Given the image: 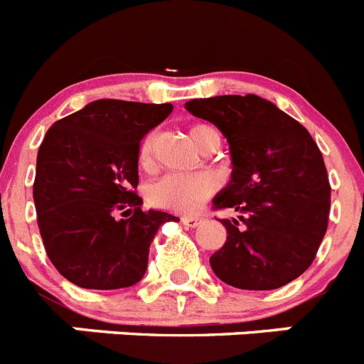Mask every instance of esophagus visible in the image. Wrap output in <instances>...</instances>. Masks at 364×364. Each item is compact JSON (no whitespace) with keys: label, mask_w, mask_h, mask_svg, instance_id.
<instances>
[{"label":"esophagus","mask_w":364,"mask_h":364,"mask_svg":"<svg viewBox=\"0 0 364 364\" xmlns=\"http://www.w3.org/2000/svg\"><path fill=\"white\" fill-rule=\"evenodd\" d=\"M181 221H183V225H186V227H198L203 223V218L201 216H183Z\"/></svg>","instance_id":"34e87169"}]
</instances>
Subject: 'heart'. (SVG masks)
I'll return each instance as SVG.
<instances>
[{
    "instance_id": "obj_1",
    "label": "heart",
    "mask_w": 364,
    "mask_h": 364,
    "mask_svg": "<svg viewBox=\"0 0 364 364\" xmlns=\"http://www.w3.org/2000/svg\"><path fill=\"white\" fill-rule=\"evenodd\" d=\"M210 132L208 126H192L188 135L196 146H201ZM139 163L143 168H150L154 163V139L148 135L139 150ZM216 192V179L210 173H168L159 181L151 183L146 191L150 205L163 210L179 214H194L207 203Z\"/></svg>"
}]
</instances>
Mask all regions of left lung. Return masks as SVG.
Returning a JSON list of instances; mask_svg holds the SVG:
<instances>
[{"mask_svg": "<svg viewBox=\"0 0 364 364\" xmlns=\"http://www.w3.org/2000/svg\"><path fill=\"white\" fill-rule=\"evenodd\" d=\"M185 107L221 129L232 157V178L214 208L240 216L221 220L227 240L210 257L216 277L255 291L299 278L315 260L330 216L331 186L314 137L257 95L194 99Z\"/></svg>", "mask_w": 364, "mask_h": 364, "instance_id": "1", "label": "left lung"}]
</instances>
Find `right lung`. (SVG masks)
Masks as SVG:
<instances>
[{
  "instance_id": "1",
  "label": "right lung",
  "mask_w": 364,
  "mask_h": 364,
  "mask_svg": "<svg viewBox=\"0 0 364 364\" xmlns=\"http://www.w3.org/2000/svg\"><path fill=\"white\" fill-rule=\"evenodd\" d=\"M172 109V104L95 100L56 121L43 137L33 185L38 229L49 260L75 286L137 284L157 229L178 221L161 210L144 213L135 192L141 139Z\"/></svg>"
}]
</instances>
